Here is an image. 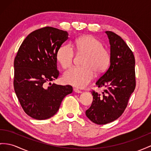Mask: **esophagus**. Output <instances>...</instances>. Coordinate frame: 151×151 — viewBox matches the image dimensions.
<instances>
[{"label":"esophagus","mask_w":151,"mask_h":151,"mask_svg":"<svg viewBox=\"0 0 151 151\" xmlns=\"http://www.w3.org/2000/svg\"><path fill=\"white\" fill-rule=\"evenodd\" d=\"M74 91L75 92H76V93H82V91H80V90L78 89V88H74Z\"/></svg>","instance_id":"1"}]
</instances>
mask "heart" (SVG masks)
Here are the masks:
<instances>
[{
	"mask_svg": "<svg viewBox=\"0 0 151 151\" xmlns=\"http://www.w3.org/2000/svg\"><path fill=\"white\" fill-rule=\"evenodd\" d=\"M75 50L80 54H85L82 67H73L64 73L63 80L69 85L82 88L89 83L96 74H102L109 68L111 56L109 50L103 47L98 39L86 35L77 38L75 42ZM75 52L68 44L61 45L56 53L57 61L64 69L70 67Z\"/></svg>",
	"mask_w": 151,
	"mask_h": 151,
	"instance_id": "b5f03b06",
	"label": "heart"
}]
</instances>
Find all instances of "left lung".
<instances>
[{
  "label": "left lung",
  "mask_w": 151,
  "mask_h": 151,
  "mask_svg": "<svg viewBox=\"0 0 151 151\" xmlns=\"http://www.w3.org/2000/svg\"><path fill=\"white\" fill-rule=\"evenodd\" d=\"M105 33L110 45V65L96 84L106 88L102 94L91 92L93 101L86 111L92 122L99 125L113 122L123 114L136 86L133 52L117 34Z\"/></svg>",
  "instance_id": "left-lung-1"
}]
</instances>
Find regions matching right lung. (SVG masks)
<instances>
[{
  "mask_svg": "<svg viewBox=\"0 0 151 151\" xmlns=\"http://www.w3.org/2000/svg\"><path fill=\"white\" fill-rule=\"evenodd\" d=\"M68 35L66 31L51 27L34 30L22 42L14 58L15 93L25 112L33 119L52 117L65 96L73 92L69 85L50 83L59 75L56 53Z\"/></svg>",
  "mask_w": 151,
  "mask_h": 151,
  "instance_id": "1",
  "label": "right lung"
}]
</instances>
